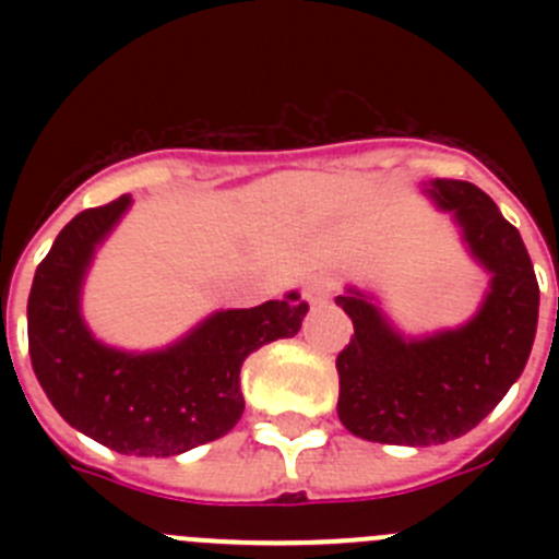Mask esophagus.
<instances>
[{
	"instance_id": "obj_1",
	"label": "esophagus",
	"mask_w": 559,
	"mask_h": 559,
	"mask_svg": "<svg viewBox=\"0 0 559 559\" xmlns=\"http://www.w3.org/2000/svg\"><path fill=\"white\" fill-rule=\"evenodd\" d=\"M333 288H335L333 276L319 274V276H313V280H308V283H305V299H308L313 308H316V305H324L330 296H333Z\"/></svg>"
}]
</instances>
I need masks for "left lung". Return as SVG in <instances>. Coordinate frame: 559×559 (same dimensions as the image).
<instances>
[{
	"mask_svg": "<svg viewBox=\"0 0 559 559\" xmlns=\"http://www.w3.org/2000/svg\"><path fill=\"white\" fill-rule=\"evenodd\" d=\"M426 195L451 212L490 285L467 322L414 338L374 296L358 288L335 296L355 330L335 358L338 419L383 445H442L473 431L521 378L537 333L540 288L521 231L471 181L433 179Z\"/></svg>",
	"mask_w": 559,
	"mask_h": 559,
	"instance_id": "left-lung-1",
	"label": "left lung"
}]
</instances>
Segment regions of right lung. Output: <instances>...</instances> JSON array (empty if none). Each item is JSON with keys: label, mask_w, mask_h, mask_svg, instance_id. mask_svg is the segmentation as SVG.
<instances>
[{"label": "right lung", "mask_w": 559, "mask_h": 559, "mask_svg": "<svg viewBox=\"0 0 559 559\" xmlns=\"http://www.w3.org/2000/svg\"><path fill=\"white\" fill-rule=\"evenodd\" d=\"M131 195L69 221L33 276V372L69 426L126 456H179L221 439L243 414L240 367L254 349L294 338L308 305L296 290L243 310H215L162 349L108 347L86 328L81 294L95 251Z\"/></svg>", "instance_id": "obj_1"}]
</instances>
